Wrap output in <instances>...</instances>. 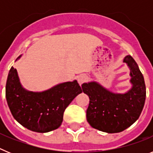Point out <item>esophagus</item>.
<instances>
[{"label":"esophagus","mask_w":153,"mask_h":153,"mask_svg":"<svg viewBox=\"0 0 153 153\" xmlns=\"http://www.w3.org/2000/svg\"><path fill=\"white\" fill-rule=\"evenodd\" d=\"M86 76L84 74H82V75H79L77 77V81L79 85L83 84L84 82H86Z\"/></svg>","instance_id":"obj_1"}]
</instances>
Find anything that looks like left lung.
<instances>
[{"mask_svg":"<svg viewBox=\"0 0 153 153\" xmlns=\"http://www.w3.org/2000/svg\"><path fill=\"white\" fill-rule=\"evenodd\" d=\"M130 68L132 87L124 94L109 92L96 82L83 83V93L90 103L86 109L87 122L93 128L108 133L125 130L140 117L146 100L144 78L137 63L130 56L123 60Z\"/></svg>","mask_w":153,"mask_h":153,"instance_id":"8db88e82","label":"left lung"}]
</instances>
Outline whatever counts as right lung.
Instances as JSON below:
<instances>
[{
	"mask_svg": "<svg viewBox=\"0 0 153 153\" xmlns=\"http://www.w3.org/2000/svg\"><path fill=\"white\" fill-rule=\"evenodd\" d=\"M81 93L76 80L60 83L42 93L27 91L13 67L6 83L7 102L13 118L25 128L37 132L57 129L63 122L66 108Z\"/></svg>",
	"mask_w": 153,
	"mask_h": 153,
	"instance_id": "obj_1",
	"label": "right lung"
}]
</instances>
